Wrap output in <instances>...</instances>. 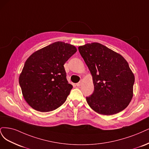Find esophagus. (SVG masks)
Listing matches in <instances>:
<instances>
[{
    "instance_id": "esophagus-1",
    "label": "esophagus",
    "mask_w": 149,
    "mask_h": 149,
    "mask_svg": "<svg viewBox=\"0 0 149 149\" xmlns=\"http://www.w3.org/2000/svg\"><path fill=\"white\" fill-rule=\"evenodd\" d=\"M81 84H82V81L81 80V81H79V82L77 83V84H76V85L77 86V87H79V86H80V85H81Z\"/></svg>"
}]
</instances>
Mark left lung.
I'll list each match as a JSON object with an SVG mask.
<instances>
[{
    "label": "left lung",
    "mask_w": 149,
    "mask_h": 149,
    "mask_svg": "<svg viewBox=\"0 0 149 149\" xmlns=\"http://www.w3.org/2000/svg\"><path fill=\"white\" fill-rule=\"evenodd\" d=\"M79 51L93 77L94 91L87 102L95 112L113 115L131 102L134 75L127 62L117 52L98 42L79 47Z\"/></svg>",
    "instance_id": "obj_1"
}]
</instances>
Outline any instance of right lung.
Here are the masks:
<instances>
[{"mask_svg": "<svg viewBox=\"0 0 149 149\" xmlns=\"http://www.w3.org/2000/svg\"><path fill=\"white\" fill-rule=\"evenodd\" d=\"M76 47L57 41L36 51L26 61L19 77L24 98L36 111L48 112L63 104L72 85L64 65Z\"/></svg>", "mask_w": 149, "mask_h": 149, "instance_id": "add662e5", "label": "right lung"}]
</instances>
